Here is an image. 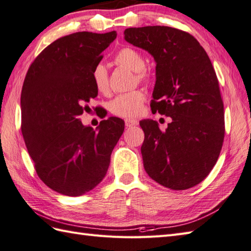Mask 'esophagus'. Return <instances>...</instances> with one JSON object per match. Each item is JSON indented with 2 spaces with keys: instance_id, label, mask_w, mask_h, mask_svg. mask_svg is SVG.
<instances>
[{
  "instance_id": "obj_1",
  "label": "esophagus",
  "mask_w": 251,
  "mask_h": 251,
  "mask_svg": "<svg viewBox=\"0 0 251 251\" xmlns=\"http://www.w3.org/2000/svg\"><path fill=\"white\" fill-rule=\"evenodd\" d=\"M125 125H126L127 127H132V126L137 125V121H136V120L126 119V120H125Z\"/></svg>"
}]
</instances>
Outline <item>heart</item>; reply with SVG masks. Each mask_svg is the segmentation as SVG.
I'll use <instances>...</instances> for the list:
<instances>
[{
    "mask_svg": "<svg viewBox=\"0 0 251 251\" xmlns=\"http://www.w3.org/2000/svg\"><path fill=\"white\" fill-rule=\"evenodd\" d=\"M115 61L135 72L136 77L139 81L146 79V73L143 71L146 61L139 51L132 49H123L116 54ZM92 76L95 87L99 93L106 94L109 92L108 70L103 63H98L95 66ZM145 100L146 95L141 90L117 95L110 102V111L120 117H136L141 113Z\"/></svg>",
    "mask_w": 251,
    "mask_h": 251,
    "instance_id": "heart-1",
    "label": "heart"
}]
</instances>
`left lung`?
Returning <instances> with one entry per match:
<instances>
[{"label": "left lung", "instance_id": "left-lung-1", "mask_svg": "<svg viewBox=\"0 0 251 251\" xmlns=\"http://www.w3.org/2000/svg\"><path fill=\"white\" fill-rule=\"evenodd\" d=\"M124 39L155 60L152 112L172 117L164 131L153 120L140 121L147 174L163 186L186 190L216 165L225 138V109L207 52L194 36L170 26L128 28Z\"/></svg>", "mask_w": 251, "mask_h": 251}]
</instances>
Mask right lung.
Returning <instances> with one entry per match:
<instances>
[{"label":"right lung","mask_w":251,"mask_h":251,"mask_svg":"<svg viewBox=\"0 0 251 251\" xmlns=\"http://www.w3.org/2000/svg\"><path fill=\"white\" fill-rule=\"evenodd\" d=\"M116 32H76L52 42L32 62L21 90V132L37 175L58 193L79 196L98 185L124 121L111 116L97 128L79 115L97 97L92 73Z\"/></svg>","instance_id":"right-lung-1"}]
</instances>
